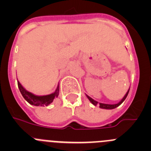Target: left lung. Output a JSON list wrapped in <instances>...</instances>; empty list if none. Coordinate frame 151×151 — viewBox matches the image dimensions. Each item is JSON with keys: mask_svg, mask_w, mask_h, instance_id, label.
<instances>
[{"mask_svg": "<svg viewBox=\"0 0 151 151\" xmlns=\"http://www.w3.org/2000/svg\"><path fill=\"white\" fill-rule=\"evenodd\" d=\"M129 89H130V88H129ZM129 89L128 90V91H127V92H126V95H125L124 96H123V98L122 99H121V101H120V102H118V104H103V103H99V107L101 108V109H115V108L118 107V106H120V105L122 104L123 101H124V100L126 99V97H127V96H128V93H129ZM86 96L88 97V99H89V101H91V102L93 104L95 105V106H96V105L99 104L98 101H95V100H94V99H93L92 98H91V97H90V96H88V95H86Z\"/></svg>", "mask_w": 151, "mask_h": 151, "instance_id": "left-lung-1", "label": "left lung"}]
</instances>
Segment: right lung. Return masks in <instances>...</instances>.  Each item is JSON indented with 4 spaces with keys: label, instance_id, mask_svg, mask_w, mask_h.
<instances>
[{
    "label": "right lung",
    "instance_id": "1",
    "mask_svg": "<svg viewBox=\"0 0 151 151\" xmlns=\"http://www.w3.org/2000/svg\"><path fill=\"white\" fill-rule=\"evenodd\" d=\"M17 84L19 91H20L23 98L28 101L29 104L34 105V106H48L49 104L52 102L54 99L57 98L59 95V84L54 93L46 96L34 95L33 93L29 92L26 89H25V88H23V86L20 84L19 81H17Z\"/></svg>",
    "mask_w": 151,
    "mask_h": 151
}]
</instances>
